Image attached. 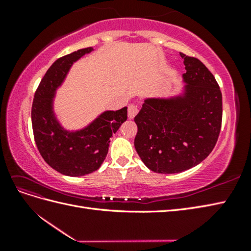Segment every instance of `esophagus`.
Wrapping results in <instances>:
<instances>
[{
	"instance_id": "obj_1",
	"label": "esophagus",
	"mask_w": 251,
	"mask_h": 251,
	"mask_svg": "<svg viewBox=\"0 0 251 251\" xmlns=\"http://www.w3.org/2000/svg\"><path fill=\"white\" fill-rule=\"evenodd\" d=\"M138 111H139V109H138L137 105L130 104L128 106V117H129V119H134V117L137 115Z\"/></svg>"
}]
</instances>
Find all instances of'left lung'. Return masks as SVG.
Returning a JSON list of instances; mask_svg holds the SVG:
<instances>
[{"label": "left lung", "instance_id": "obj_1", "mask_svg": "<svg viewBox=\"0 0 251 251\" xmlns=\"http://www.w3.org/2000/svg\"><path fill=\"white\" fill-rule=\"evenodd\" d=\"M185 84L177 95L145 99L135 116V149L154 173L177 174L199 165L217 143L222 94L204 63L180 52Z\"/></svg>", "mask_w": 251, "mask_h": 251}]
</instances>
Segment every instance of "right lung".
I'll return each instance as SVG.
<instances>
[{"instance_id": "right-lung-1", "label": "right lung", "mask_w": 251, "mask_h": 251, "mask_svg": "<svg viewBox=\"0 0 251 251\" xmlns=\"http://www.w3.org/2000/svg\"><path fill=\"white\" fill-rule=\"evenodd\" d=\"M93 50L88 47L57 59L42 78L32 103V128L42 157L58 173L70 177L92 174L101 166L109 151L110 138L127 120V106L104 111L76 130L66 129L58 120L54 109L57 89L73 63Z\"/></svg>"}]
</instances>
